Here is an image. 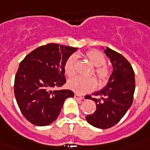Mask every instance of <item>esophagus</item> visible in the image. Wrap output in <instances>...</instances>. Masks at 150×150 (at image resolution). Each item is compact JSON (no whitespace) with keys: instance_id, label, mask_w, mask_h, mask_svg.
<instances>
[{"instance_id":"obj_1","label":"esophagus","mask_w":150,"mask_h":150,"mask_svg":"<svg viewBox=\"0 0 150 150\" xmlns=\"http://www.w3.org/2000/svg\"><path fill=\"white\" fill-rule=\"evenodd\" d=\"M74 98H75V99H76V100H83V97L77 95V94H75V95H74Z\"/></svg>"}]
</instances>
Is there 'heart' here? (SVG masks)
Returning <instances> with one entry per match:
<instances>
[{
    "label": "heart",
    "instance_id": "1",
    "mask_svg": "<svg viewBox=\"0 0 150 150\" xmlns=\"http://www.w3.org/2000/svg\"><path fill=\"white\" fill-rule=\"evenodd\" d=\"M85 57L91 65L95 67L94 75L98 79L100 84H106L109 80L111 74L109 67L105 65L107 59L104 54L98 50H90L85 54ZM76 57L75 55H70L64 63V71L70 77L76 74ZM67 86L74 92L83 95L95 89L97 84L93 78L86 79L76 76L69 80Z\"/></svg>",
    "mask_w": 150,
    "mask_h": 150
}]
</instances>
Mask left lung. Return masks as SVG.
I'll return each mask as SVG.
<instances>
[{"mask_svg": "<svg viewBox=\"0 0 150 150\" xmlns=\"http://www.w3.org/2000/svg\"><path fill=\"white\" fill-rule=\"evenodd\" d=\"M106 55L110 60L112 73L107 85L89 97L96 104V110L86 117L92 126L101 129L112 127L120 121L132 106L135 89L134 72L131 64L121 54L107 47Z\"/></svg>", "mask_w": 150, "mask_h": 150, "instance_id": "obj_1", "label": "left lung"}]
</instances>
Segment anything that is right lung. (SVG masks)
Wrapping results in <instances>:
<instances>
[{
    "instance_id": "1",
    "label": "right lung",
    "mask_w": 150,
    "mask_h": 150,
    "mask_svg": "<svg viewBox=\"0 0 150 150\" xmlns=\"http://www.w3.org/2000/svg\"><path fill=\"white\" fill-rule=\"evenodd\" d=\"M76 50L49 43L33 50L21 62L15 76L14 94L22 115L33 125L46 126L53 122L64 100L74 97L71 90L58 88L66 83L64 63Z\"/></svg>"
}]
</instances>
